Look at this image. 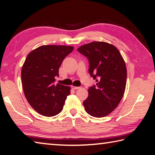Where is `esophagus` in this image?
I'll list each match as a JSON object with an SVG mask.
<instances>
[{
    "label": "esophagus",
    "instance_id": "1",
    "mask_svg": "<svg viewBox=\"0 0 155 155\" xmlns=\"http://www.w3.org/2000/svg\"><path fill=\"white\" fill-rule=\"evenodd\" d=\"M71 88L74 90H78V89H81V87L80 86H71Z\"/></svg>",
    "mask_w": 155,
    "mask_h": 155
}]
</instances>
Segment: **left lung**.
Listing matches in <instances>:
<instances>
[{"instance_id":"obj_1","label":"left lung","mask_w":155,"mask_h":155,"mask_svg":"<svg viewBox=\"0 0 155 155\" xmlns=\"http://www.w3.org/2000/svg\"><path fill=\"white\" fill-rule=\"evenodd\" d=\"M78 51L89 61V73L96 86L90 87L83 102L86 111L95 117L111 113L123 98L126 86L125 61L115 46L104 42H92Z\"/></svg>"}]
</instances>
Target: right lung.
<instances>
[{"instance_id": "obj_1", "label": "right lung", "mask_w": 155, "mask_h": 155, "mask_svg": "<svg viewBox=\"0 0 155 155\" xmlns=\"http://www.w3.org/2000/svg\"><path fill=\"white\" fill-rule=\"evenodd\" d=\"M73 46L44 45L28 54L21 69L23 92L31 107L40 115H57L63 110L70 87L54 84L63 59Z\"/></svg>"}]
</instances>
